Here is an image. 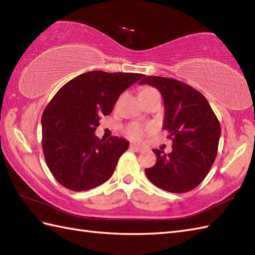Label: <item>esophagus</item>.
<instances>
[{"instance_id":"34e87169","label":"esophagus","mask_w":255,"mask_h":255,"mask_svg":"<svg viewBox=\"0 0 255 255\" xmlns=\"http://www.w3.org/2000/svg\"><path fill=\"white\" fill-rule=\"evenodd\" d=\"M129 149L132 150V151H134V152H137V153H139V152H142L143 151V149L141 148V146H139V145H137V144H130V146H129Z\"/></svg>"}]
</instances>
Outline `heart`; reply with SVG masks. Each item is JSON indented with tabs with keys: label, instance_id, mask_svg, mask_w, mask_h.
<instances>
[{
	"label": "heart",
	"instance_id": "heart-1",
	"mask_svg": "<svg viewBox=\"0 0 255 255\" xmlns=\"http://www.w3.org/2000/svg\"><path fill=\"white\" fill-rule=\"evenodd\" d=\"M150 90H155L151 87H145L142 89L141 92L143 91H150ZM150 128L149 127H144L141 125H138V123H130L127 128H126V134L128 137L132 138V139H141L143 135L149 132Z\"/></svg>",
	"mask_w": 255,
	"mask_h": 255
}]
</instances>
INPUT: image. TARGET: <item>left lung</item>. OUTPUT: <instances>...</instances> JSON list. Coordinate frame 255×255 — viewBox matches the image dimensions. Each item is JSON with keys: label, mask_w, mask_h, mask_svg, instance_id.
Segmentation results:
<instances>
[{"label": "left lung", "mask_w": 255, "mask_h": 255, "mask_svg": "<svg viewBox=\"0 0 255 255\" xmlns=\"http://www.w3.org/2000/svg\"><path fill=\"white\" fill-rule=\"evenodd\" d=\"M158 89L165 103L163 128L172 139V151L154 149L156 164L144 172L155 186L175 194L201 183L217 155L220 123L205 97L189 85L161 76L139 82Z\"/></svg>", "instance_id": "1"}]
</instances>
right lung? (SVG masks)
<instances>
[{
  "label": "right lung",
  "mask_w": 255,
  "mask_h": 255,
  "mask_svg": "<svg viewBox=\"0 0 255 255\" xmlns=\"http://www.w3.org/2000/svg\"><path fill=\"white\" fill-rule=\"evenodd\" d=\"M140 73L91 71L61 87L45 107L42 150L50 171L66 188H95L113 175L119 157L128 148L125 138L100 139L95 130L102 116L110 115L119 96Z\"/></svg>",
  "instance_id": "1"
}]
</instances>
